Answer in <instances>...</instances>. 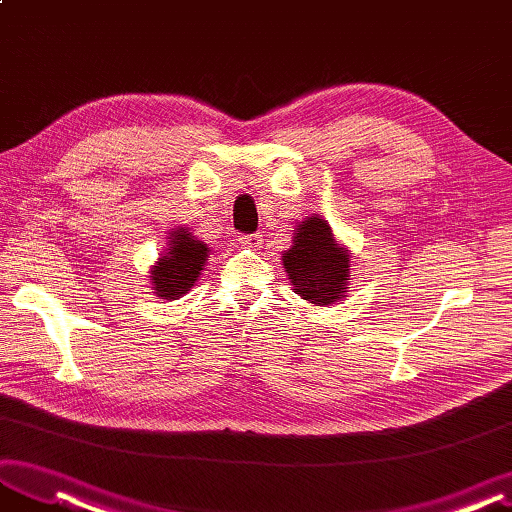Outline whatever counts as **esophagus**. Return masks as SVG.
<instances>
[{
	"label": "esophagus",
	"instance_id": "obj_1",
	"mask_svg": "<svg viewBox=\"0 0 512 512\" xmlns=\"http://www.w3.org/2000/svg\"><path fill=\"white\" fill-rule=\"evenodd\" d=\"M238 242H240L242 246L255 248V246L261 244V236H259V233H246V236H238Z\"/></svg>",
	"mask_w": 512,
	"mask_h": 512
}]
</instances>
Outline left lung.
<instances>
[{"instance_id":"8db88e82","label":"left lung","mask_w":512,"mask_h":512,"mask_svg":"<svg viewBox=\"0 0 512 512\" xmlns=\"http://www.w3.org/2000/svg\"><path fill=\"white\" fill-rule=\"evenodd\" d=\"M283 268L296 294L317 306L339 302L352 283L349 255L334 240L330 225L317 214L296 225L294 242L283 253Z\"/></svg>"}]
</instances>
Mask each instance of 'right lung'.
I'll list each match as a JSON object with an SVG mask.
<instances>
[{
  "mask_svg": "<svg viewBox=\"0 0 512 512\" xmlns=\"http://www.w3.org/2000/svg\"><path fill=\"white\" fill-rule=\"evenodd\" d=\"M169 244L150 270V283L154 294L165 300H178L191 291L199 274L206 266L208 244L197 240L191 231L180 227L167 238Z\"/></svg>",
  "mask_w": 512,
  "mask_h": 512,
  "instance_id": "right-lung-1",
  "label": "right lung"
}]
</instances>
